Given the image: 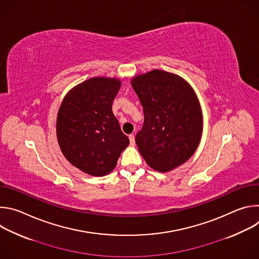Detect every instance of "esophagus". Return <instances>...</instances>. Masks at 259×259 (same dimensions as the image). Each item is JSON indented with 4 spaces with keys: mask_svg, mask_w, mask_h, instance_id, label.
I'll return each instance as SVG.
<instances>
[{
    "mask_svg": "<svg viewBox=\"0 0 259 259\" xmlns=\"http://www.w3.org/2000/svg\"><path fill=\"white\" fill-rule=\"evenodd\" d=\"M129 140H130V143H131L132 145L135 143V136H134V134H130V135H129Z\"/></svg>",
    "mask_w": 259,
    "mask_h": 259,
    "instance_id": "esophagus-1",
    "label": "esophagus"
}]
</instances>
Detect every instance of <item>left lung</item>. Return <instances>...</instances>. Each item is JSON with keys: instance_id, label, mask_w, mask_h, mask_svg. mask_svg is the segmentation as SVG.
<instances>
[{"instance_id": "1", "label": "left lung", "mask_w": 259, "mask_h": 259, "mask_svg": "<svg viewBox=\"0 0 259 259\" xmlns=\"http://www.w3.org/2000/svg\"><path fill=\"white\" fill-rule=\"evenodd\" d=\"M143 107L144 122L136 134L138 151L151 168L169 172L197 151L203 114L193 87L178 75L153 69L131 79Z\"/></svg>"}]
</instances>
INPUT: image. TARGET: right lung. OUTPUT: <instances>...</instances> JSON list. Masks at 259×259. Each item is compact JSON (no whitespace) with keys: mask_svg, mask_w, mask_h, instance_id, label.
Listing matches in <instances>:
<instances>
[{"mask_svg":"<svg viewBox=\"0 0 259 259\" xmlns=\"http://www.w3.org/2000/svg\"><path fill=\"white\" fill-rule=\"evenodd\" d=\"M121 85L117 78L88 79L66 93L58 109L56 135L61 153L88 175L112 172L130 143L112 109Z\"/></svg>","mask_w":259,"mask_h":259,"instance_id":"1","label":"right lung"}]
</instances>
